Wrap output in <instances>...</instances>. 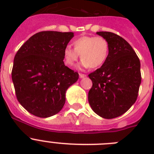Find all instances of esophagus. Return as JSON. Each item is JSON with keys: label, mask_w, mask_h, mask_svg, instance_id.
Listing matches in <instances>:
<instances>
[{"label": "esophagus", "mask_w": 154, "mask_h": 154, "mask_svg": "<svg viewBox=\"0 0 154 154\" xmlns=\"http://www.w3.org/2000/svg\"><path fill=\"white\" fill-rule=\"evenodd\" d=\"M86 76V75L85 74H82V73H80L79 74V78L82 79V78H84V77H85Z\"/></svg>", "instance_id": "esophagus-1"}]
</instances>
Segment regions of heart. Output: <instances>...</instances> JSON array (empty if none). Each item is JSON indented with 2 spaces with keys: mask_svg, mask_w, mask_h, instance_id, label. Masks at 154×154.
I'll return each instance as SVG.
<instances>
[{
  "mask_svg": "<svg viewBox=\"0 0 154 154\" xmlns=\"http://www.w3.org/2000/svg\"><path fill=\"white\" fill-rule=\"evenodd\" d=\"M74 49L65 47L63 51L64 62L67 66H73L79 58L82 67L96 69L106 61L109 51L108 41L103 37L83 36L72 42Z\"/></svg>",
  "mask_w": 154,
  "mask_h": 154,
  "instance_id": "obj_1",
  "label": "heart"
}]
</instances>
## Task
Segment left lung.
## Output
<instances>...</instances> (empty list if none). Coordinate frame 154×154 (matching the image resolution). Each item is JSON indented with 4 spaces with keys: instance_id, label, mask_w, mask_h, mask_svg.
I'll return each mask as SVG.
<instances>
[{
    "instance_id": "1",
    "label": "left lung",
    "mask_w": 154,
    "mask_h": 154,
    "mask_svg": "<svg viewBox=\"0 0 154 154\" xmlns=\"http://www.w3.org/2000/svg\"><path fill=\"white\" fill-rule=\"evenodd\" d=\"M106 39V61L90 73L92 86L88 99L91 108L105 119L123 115L135 103L141 83L140 62L133 48L122 37L109 31L96 32Z\"/></svg>"
}]
</instances>
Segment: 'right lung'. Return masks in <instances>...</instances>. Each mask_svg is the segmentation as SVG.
<instances>
[{"mask_svg": "<svg viewBox=\"0 0 154 154\" xmlns=\"http://www.w3.org/2000/svg\"><path fill=\"white\" fill-rule=\"evenodd\" d=\"M73 37V32L41 31L16 53L11 72L16 96L34 116L47 118L60 112L65 92L78 80L79 73L63 62V51Z\"/></svg>", "mask_w": 154, "mask_h": 154, "instance_id": "obj_1", "label": "right lung"}]
</instances>
